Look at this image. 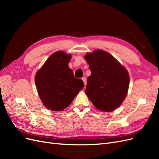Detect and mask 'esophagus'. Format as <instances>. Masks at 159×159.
Returning a JSON list of instances; mask_svg holds the SVG:
<instances>
[{"instance_id": "34e87169", "label": "esophagus", "mask_w": 159, "mask_h": 159, "mask_svg": "<svg viewBox=\"0 0 159 159\" xmlns=\"http://www.w3.org/2000/svg\"><path fill=\"white\" fill-rule=\"evenodd\" d=\"M82 80H83L84 84V87H85L86 84H87V79H86V77H83V78H82Z\"/></svg>"}]
</instances>
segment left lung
Wrapping results in <instances>:
<instances>
[{"label": "left lung", "instance_id": "1", "mask_svg": "<svg viewBox=\"0 0 159 159\" xmlns=\"http://www.w3.org/2000/svg\"><path fill=\"white\" fill-rule=\"evenodd\" d=\"M91 75L87 79L85 93L94 106L105 112L119 107L127 94V70L111 54L97 50L84 57Z\"/></svg>", "mask_w": 159, "mask_h": 159}]
</instances>
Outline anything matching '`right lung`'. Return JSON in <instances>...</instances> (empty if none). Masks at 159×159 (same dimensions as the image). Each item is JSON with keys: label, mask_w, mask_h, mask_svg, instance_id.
<instances>
[{"label": "right lung", "mask_w": 159, "mask_h": 159, "mask_svg": "<svg viewBox=\"0 0 159 159\" xmlns=\"http://www.w3.org/2000/svg\"><path fill=\"white\" fill-rule=\"evenodd\" d=\"M70 54L62 51L52 54L36 74L35 84L39 97L48 109L60 111L69 107L84 88L81 79L74 76L68 64Z\"/></svg>", "instance_id": "add662e5"}]
</instances>
